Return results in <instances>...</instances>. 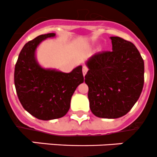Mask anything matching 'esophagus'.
<instances>
[{
    "instance_id": "34e87169",
    "label": "esophagus",
    "mask_w": 157,
    "mask_h": 157,
    "mask_svg": "<svg viewBox=\"0 0 157 157\" xmlns=\"http://www.w3.org/2000/svg\"><path fill=\"white\" fill-rule=\"evenodd\" d=\"M88 67H86V66H83L82 67V73H83V75H86V74L87 73V71H88Z\"/></svg>"
}]
</instances>
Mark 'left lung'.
<instances>
[{"instance_id":"obj_1","label":"left lung","mask_w":157,"mask_h":157,"mask_svg":"<svg viewBox=\"0 0 157 157\" xmlns=\"http://www.w3.org/2000/svg\"><path fill=\"white\" fill-rule=\"evenodd\" d=\"M110 40L111 51L90 57L85 76L90 110L102 118L125 115L139 100L144 85V61L136 46L118 36Z\"/></svg>"}]
</instances>
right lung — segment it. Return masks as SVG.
<instances>
[{
	"instance_id": "obj_1",
	"label": "right lung",
	"mask_w": 157,
	"mask_h": 157,
	"mask_svg": "<svg viewBox=\"0 0 157 157\" xmlns=\"http://www.w3.org/2000/svg\"><path fill=\"white\" fill-rule=\"evenodd\" d=\"M55 33L40 35L25 44L15 67V86L23 108L40 120L64 117L70 108L73 93L84 82L82 67L70 73L44 69L37 63L35 51L43 40Z\"/></svg>"
}]
</instances>
